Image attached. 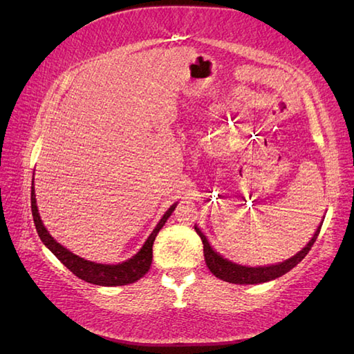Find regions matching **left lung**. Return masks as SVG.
Listing matches in <instances>:
<instances>
[{"label": "left lung", "mask_w": 354, "mask_h": 354, "mask_svg": "<svg viewBox=\"0 0 354 354\" xmlns=\"http://www.w3.org/2000/svg\"><path fill=\"white\" fill-rule=\"evenodd\" d=\"M320 227H322V224H320L317 230L315 232L313 238L310 239V242L298 254H295L294 257H291V259L286 261H282V263L274 264V266H267V267L266 266L264 267H245V266L234 264L226 259H223L220 254H217L211 248V245L208 243L207 238L203 236V233L196 226H195V230L199 234V238L203 243V257H205V263L208 266L209 272L214 276L218 277V279H221V281L230 282V283L254 285V283H263V282L273 281V279H276V277H279V276L288 273L291 269H294V267L308 254V251L312 250V246L316 242L319 233H320Z\"/></svg>", "instance_id": "obj_1"}]
</instances>
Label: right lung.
Listing matches in <instances>:
<instances>
[{
  "label": "right lung",
  "mask_w": 354,
  "mask_h": 354,
  "mask_svg": "<svg viewBox=\"0 0 354 354\" xmlns=\"http://www.w3.org/2000/svg\"><path fill=\"white\" fill-rule=\"evenodd\" d=\"M176 205L177 203L169 207V209L164 214V217L160 218V221L158 223L155 230L151 233V236H149L147 241L145 242L143 248L138 251L133 257V259L127 260L121 264H115V266L97 264V263L84 260V259H81V257L72 254L71 251L63 248L60 243H57L50 236V233L46 230L44 224H42V221L39 218L37 201H35L34 181H32V187H30L32 216H34V223H35V227H37V232L39 234L41 241L44 242L47 248L53 254H55L75 276H78L80 279H82L85 282L100 285V286H121V285L134 283L149 272V269H151V264H152V257H153V254H152L153 241L156 238V234L159 233V230L164 227V224L168 220V217L176 209Z\"/></svg>",
  "instance_id": "right-lung-1"
}]
</instances>
